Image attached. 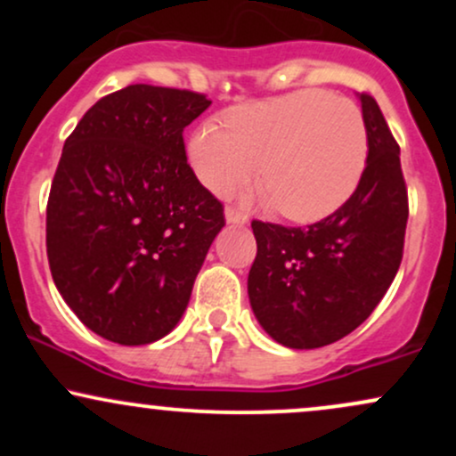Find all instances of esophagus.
Returning <instances> with one entry per match:
<instances>
[{"instance_id": "obj_1", "label": "esophagus", "mask_w": 456, "mask_h": 456, "mask_svg": "<svg viewBox=\"0 0 456 456\" xmlns=\"http://www.w3.org/2000/svg\"><path fill=\"white\" fill-rule=\"evenodd\" d=\"M224 218H227V223H238V224H244L248 221V216L240 210H235V208H227V210H224Z\"/></svg>"}]
</instances>
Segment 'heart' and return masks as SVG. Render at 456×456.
<instances>
[{
  "label": "heart",
  "mask_w": 456,
  "mask_h": 456,
  "mask_svg": "<svg viewBox=\"0 0 456 456\" xmlns=\"http://www.w3.org/2000/svg\"><path fill=\"white\" fill-rule=\"evenodd\" d=\"M223 127L203 124L188 143L201 184L227 195L259 167L264 197L287 221L326 218L352 197L364 174L369 134L347 98L296 92L232 109Z\"/></svg>",
  "instance_id": "heart-1"
}]
</instances>
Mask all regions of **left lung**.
Listing matches in <instances>:
<instances>
[{
	"instance_id": "1",
	"label": "left lung",
	"mask_w": 456,
	"mask_h": 456,
	"mask_svg": "<svg viewBox=\"0 0 456 456\" xmlns=\"http://www.w3.org/2000/svg\"><path fill=\"white\" fill-rule=\"evenodd\" d=\"M360 102L369 156L354 195L306 227L250 223L257 240L250 306L261 328L285 347L315 349L347 337L399 272L410 214L399 143L375 98L362 92Z\"/></svg>"
}]
</instances>
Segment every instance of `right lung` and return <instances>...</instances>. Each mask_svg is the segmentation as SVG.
<instances>
[{"instance_id":"1","label":"right lung","mask_w":456,"mask_h":456,"mask_svg":"<svg viewBox=\"0 0 456 456\" xmlns=\"http://www.w3.org/2000/svg\"><path fill=\"white\" fill-rule=\"evenodd\" d=\"M206 94L137 83L104 96L61 150L46 203V257L92 332L148 345L184 315L223 203L186 160Z\"/></svg>"}]
</instances>
